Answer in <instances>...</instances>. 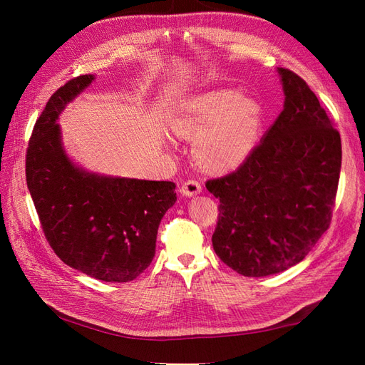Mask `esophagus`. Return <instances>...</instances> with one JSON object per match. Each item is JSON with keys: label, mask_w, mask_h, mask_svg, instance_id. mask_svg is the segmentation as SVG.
<instances>
[{"label": "esophagus", "mask_w": 365, "mask_h": 365, "mask_svg": "<svg viewBox=\"0 0 365 365\" xmlns=\"http://www.w3.org/2000/svg\"><path fill=\"white\" fill-rule=\"evenodd\" d=\"M201 192H202L201 184L197 182V181H195V180L185 181V182L181 185V193H182L184 196H187V197L196 196V195H200Z\"/></svg>", "instance_id": "1"}]
</instances>
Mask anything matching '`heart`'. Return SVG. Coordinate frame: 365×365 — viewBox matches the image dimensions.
Segmentation results:
<instances>
[{
	"label": "heart",
	"instance_id": "heart-1",
	"mask_svg": "<svg viewBox=\"0 0 365 365\" xmlns=\"http://www.w3.org/2000/svg\"><path fill=\"white\" fill-rule=\"evenodd\" d=\"M170 128L193 140V158L202 169L225 172L244 163L256 146L262 106L230 88L210 90L176 106Z\"/></svg>",
	"mask_w": 365,
	"mask_h": 365
}]
</instances>
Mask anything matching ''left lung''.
Wrapping results in <instances>:
<instances>
[{"label": "left lung", "instance_id": "1", "mask_svg": "<svg viewBox=\"0 0 365 365\" xmlns=\"http://www.w3.org/2000/svg\"><path fill=\"white\" fill-rule=\"evenodd\" d=\"M277 73L283 111L236 172L205 184L220 202L213 248L245 277L307 256L329 228L339 181V132L302 77Z\"/></svg>", "mask_w": 365, "mask_h": 365}]
</instances>
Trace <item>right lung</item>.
<instances>
[{"label": "right lung", "mask_w": 365, "mask_h": 365, "mask_svg": "<svg viewBox=\"0 0 365 365\" xmlns=\"http://www.w3.org/2000/svg\"><path fill=\"white\" fill-rule=\"evenodd\" d=\"M94 79L76 77L50 97L29 143L27 187L43 235L63 263L88 277L125 283L155 256L158 227L176 201V185L88 172L68 157L58 120Z\"/></svg>", "instance_id": "right-lung-1"}]
</instances>
